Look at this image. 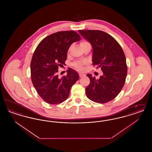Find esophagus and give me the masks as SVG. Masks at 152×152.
Masks as SVG:
<instances>
[{
    "instance_id": "34e87169",
    "label": "esophagus",
    "mask_w": 152,
    "mask_h": 152,
    "mask_svg": "<svg viewBox=\"0 0 152 152\" xmlns=\"http://www.w3.org/2000/svg\"><path fill=\"white\" fill-rule=\"evenodd\" d=\"M84 76H85V75H84V74H83V73H79L80 77H84Z\"/></svg>"
}]
</instances>
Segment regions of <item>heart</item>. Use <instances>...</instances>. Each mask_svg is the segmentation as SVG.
Returning <instances> with one entry per match:
<instances>
[{
  "instance_id": "1",
  "label": "heart",
  "mask_w": 152,
  "mask_h": 152,
  "mask_svg": "<svg viewBox=\"0 0 152 152\" xmlns=\"http://www.w3.org/2000/svg\"><path fill=\"white\" fill-rule=\"evenodd\" d=\"M89 43L86 40H82L80 42V45L81 47H83L84 45H87ZM87 63L86 61H76L73 64V66L79 71H83L84 69V65H85Z\"/></svg>"
}]
</instances>
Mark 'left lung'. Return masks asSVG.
<instances>
[{
    "mask_svg": "<svg viewBox=\"0 0 152 152\" xmlns=\"http://www.w3.org/2000/svg\"><path fill=\"white\" fill-rule=\"evenodd\" d=\"M93 47L94 66L101 68L103 75L96 79L87 74L90 83L86 88L87 97L97 103L113 100L121 92L127 75L126 58L121 45L108 34L100 30H79Z\"/></svg>",
    "mask_w": 152,
    "mask_h": 152,
    "instance_id": "obj_1",
    "label": "left lung"
}]
</instances>
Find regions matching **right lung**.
Segmentation results:
<instances>
[{
  "label": "right lung",
  "instance_id": "add662e5",
  "mask_svg": "<svg viewBox=\"0 0 152 152\" xmlns=\"http://www.w3.org/2000/svg\"><path fill=\"white\" fill-rule=\"evenodd\" d=\"M81 39L74 31H60L43 39L38 44L31 61V77L38 94L50 104H58L69 96L78 73L69 68L67 75L58 77V66L65 64L71 45Z\"/></svg>",
  "mask_w": 152,
  "mask_h": 152
}]
</instances>
